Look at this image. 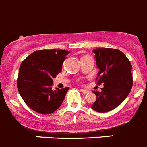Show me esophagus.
I'll list each match as a JSON object with an SVG mask.
<instances>
[{
    "instance_id": "1",
    "label": "esophagus",
    "mask_w": 147,
    "mask_h": 147,
    "mask_svg": "<svg viewBox=\"0 0 147 147\" xmlns=\"http://www.w3.org/2000/svg\"><path fill=\"white\" fill-rule=\"evenodd\" d=\"M80 92H82V93H84V94H87V93H88L89 91L87 90H84V89H80Z\"/></svg>"
}]
</instances>
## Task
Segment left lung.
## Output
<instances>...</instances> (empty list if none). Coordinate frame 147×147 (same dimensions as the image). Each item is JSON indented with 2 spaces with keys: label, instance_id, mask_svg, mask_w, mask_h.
I'll return each mask as SVG.
<instances>
[{
  "label": "left lung",
  "instance_id": "8db88e82",
  "mask_svg": "<svg viewBox=\"0 0 147 147\" xmlns=\"http://www.w3.org/2000/svg\"><path fill=\"white\" fill-rule=\"evenodd\" d=\"M93 52L100 69L97 85L103 84V87L100 92L92 91L97 99L92 109L98 112H107L120 105L130 93L133 87L132 65L119 49L98 48Z\"/></svg>",
  "mask_w": 147,
  "mask_h": 147
}]
</instances>
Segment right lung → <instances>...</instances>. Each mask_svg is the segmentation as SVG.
I'll return each instance as SVG.
<instances>
[{"instance_id": "right-lung-1", "label": "right lung", "mask_w": 147, "mask_h": 147, "mask_svg": "<svg viewBox=\"0 0 147 147\" xmlns=\"http://www.w3.org/2000/svg\"><path fill=\"white\" fill-rule=\"evenodd\" d=\"M69 51L42 49L22 62L17 85L22 100L31 109L43 114L53 113L61 106L69 87L52 89L54 78L62 71Z\"/></svg>"}]
</instances>
